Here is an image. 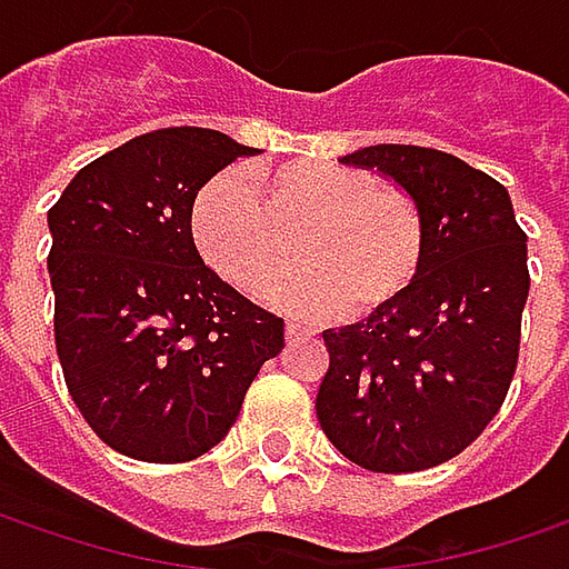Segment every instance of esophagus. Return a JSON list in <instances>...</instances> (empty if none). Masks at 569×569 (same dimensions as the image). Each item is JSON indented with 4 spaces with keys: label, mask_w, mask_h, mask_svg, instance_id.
<instances>
[{
    "label": "esophagus",
    "mask_w": 569,
    "mask_h": 569,
    "mask_svg": "<svg viewBox=\"0 0 569 569\" xmlns=\"http://www.w3.org/2000/svg\"><path fill=\"white\" fill-rule=\"evenodd\" d=\"M302 337H311L309 328H302L296 321H286V340H302Z\"/></svg>",
    "instance_id": "esophagus-1"
}]
</instances>
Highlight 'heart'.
Returning <instances> with one entry per match:
<instances>
[{
  "instance_id": "b5f03b06",
  "label": "heart",
  "mask_w": 569,
  "mask_h": 569,
  "mask_svg": "<svg viewBox=\"0 0 569 569\" xmlns=\"http://www.w3.org/2000/svg\"><path fill=\"white\" fill-rule=\"evenodd\" d=\"M190 236L222 280L251 296L283 273L296 236L306 267L267 292L296 315H379L408 296L427 258L423 212L408 190L331 161L212 178L193 197Z\"/></svg>"
}]
</instances>
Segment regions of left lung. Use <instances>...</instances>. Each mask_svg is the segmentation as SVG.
Here are the masks:
<instances>
[{
	"label": "left lung",
	"instance_id": "1",
	"mask_svg": "<svg viewBox=\"0 0 569 569\" xmlns=\"http://www.w3.org/2000/svg\"><path fill=\"white\" fill-rule=\"evenodd\" d=\"M340 161L408 190L427 258L401 302L325 331L318 423L366 471H423L465 452L507 398L529 299L526 232L507 187L449 152L382 142Z\"/></svg>",
	"mask_w": 569,
	"mask_h": 569
}]
</instances>
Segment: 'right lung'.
I'll return each mask as SVG.
<instances>
[{"label": "right lung", "instance_id": "1", "mask_svg": "<svg viewBox=\"0 0 569 569\" xmlns=\"http://www.w3.org/2000/svg\"><path fill=\"white\" fill-rule=\"evenodd\" d=\"M254 152L219 130H152L86 164L47 212L62 379L120 456L210 452L283 350V318L219 280L190 236L197 190Z\"/></svg>", "mask_w": 569, "mask_h": 569}]
</instances>
